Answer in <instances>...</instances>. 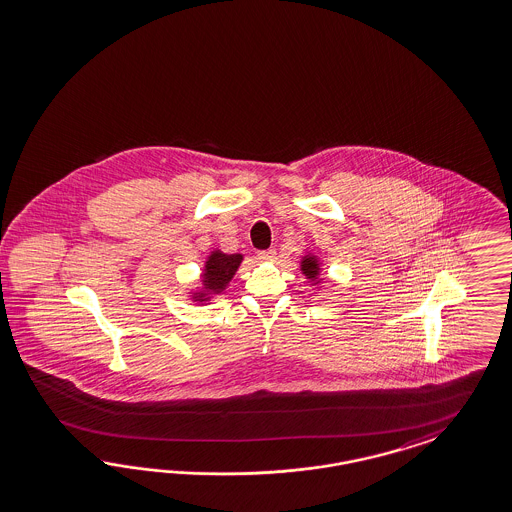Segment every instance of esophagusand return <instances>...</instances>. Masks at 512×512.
Here are the masks:
<instances>
[{"instance_id": "obj_1", "label": "esophagus", "mask_w": 512, "mask_h": 512, "mask_svg": "<svg viewBox=\"0 0 512 512\" xmlns=\"http://www.w3.org/2000/svg\"><path fill=\"white\" fill-rule=\"evenodd\" d=\"M275 258V250L273 248H269V250H262V252H258V260L260 262H271Z\"/></svg>"}]
</instances>
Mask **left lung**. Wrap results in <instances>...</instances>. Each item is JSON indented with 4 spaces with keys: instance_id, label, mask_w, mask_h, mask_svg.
<instances>
[{
    "instance_id": "8db88e82",
    "label": "left lung",
    "mask_w": 512,
    "mask_h": 512,
    "mask_svg": "<svg viewBox=\"0 0 512 512\" xmlns=\"http://www.w3.org/2000/svg\"><path fill=\"white\" fill-rule=\"evenodd\" d=\"M300 271L305 275V279H309L311 284H321V260L317 254L313 252H307L303 254L302 262H300Z\"/></svg>"
}]
</instances>
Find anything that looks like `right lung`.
I'll return each instance as SVG.
<instances>
[{"mask_svg": "<svg viewBox=\"0 0 512 512\" xmlns=\"http://www.w3.org/2000/svg\"><path fill=\"white\" fill-rule=\"evenodd\" d=\"M243 262V254H226L222 250H212L201 273V286L191 290V302L207 303L222 294L226 286L231 283L235 271Z\"/></svg>", "mask_w": 512, "mask_h": 512, "instance_id": "1", "label": "right lung"}]
</instances>
